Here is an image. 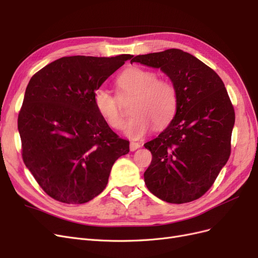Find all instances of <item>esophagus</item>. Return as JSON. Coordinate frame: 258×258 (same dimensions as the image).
<instances>
[{
	"mask_svg": "<svg viewBox=\"0 0 258 258\" xmlns=\"http://www.w3.org/2000/svg\"><path fill=\"white\" fill-rule=\"evenodd\" d=\"M141 147V144H139L137 142H130V151L131 152H135L138 148Z\"/></svg>",
	"mask_w": 258,
	"mask_h": 258,
	"instance_id": "1",
	"label": "esophagus"
}]
</instances>
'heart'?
I'll return each instance as SVG.
<instances>
[{
  "label": "heart",
  "mask_w": 258,
  "mask_h": 258,
  "mask_svg": "<svg viewBox=\"0 0 258 258\" xmlns=\"http://www.w3.org/2000/svg\"><path fill=\"white\" fill-rule=\"evenodd\" d=\"M152 70L132 67L124 70L116 79L120 98L134 97L124 132L134 140L143 138L153 127L160 128L168 124L176 111L177 91L168 80L157 79ZM93 103L100 116L113 129L123 127V114L119 98L104 88H98L93 93Z\"/></svg>",
  "instance_id": "b5f03b06"
}]
</instances>
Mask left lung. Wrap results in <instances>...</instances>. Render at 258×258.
Listing matches in <instances>:
<instances>
[{
	"label": "left lung",
	"mask_w": 258,
	"mask_h": 258,
	"mask_svg": "<svg viewBox=\"0 0 258 258\" xmlns=\"http://www.w3.org/2000/svg\"><path fill=\"white\" fill-rule=\"evenodd\" d=\"M160 69L177 91L169 126L144 144L153 159L146 187L169 204L199 199L211 188L231 151L235 110L221 77L181 49L139 54L131 61Z\"/></svg>",
	"instance_id": "obj_1"
}]
</instances>
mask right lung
Masks as SVG:
<instances>
[{
	"mask_svg": "<svg viewBox=\"0 0 258 258\" xmlns=\"http://www.w3.org/2000/svg\"><path fill=\"white\" fill-rule=\"evenodd\" d=\"M131 54L62 57L36 72L18 115L22 159L52 199L81 205L106 187L114 162L129 153L100 116L93 93Z\"/></svg>",
	"mask_w": 258,
	"mask_h": 258,
	"instance_id": "add662e5",
	"label": "right lung"
}]
</instances>
